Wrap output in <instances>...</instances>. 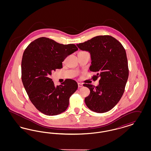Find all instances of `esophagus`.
<instances>
[{"label": "esophagus", "mask_w": 151, "mask_h": 151, "mask_svg": "<svg viewBox=\"0 0 151 151\" xmlns=\"http://www.w3.org/2000/svg\"><path fill=\"white\" fill-rule=\"evenodd\" d=\"M78 87H79V88H81V87H83V84L81 83H78Z\"/></svg>", "instance_id": "34e87169"}]
</instances>
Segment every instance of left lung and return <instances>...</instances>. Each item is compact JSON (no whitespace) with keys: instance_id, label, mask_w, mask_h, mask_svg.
Returning <instances> with one entry per match:
<instances>
[{"instance_id":"8db88e82","label":"left lung","mask_w":151,"mask_h":151,"mask_svg":"<svg viewBox=\"0 0 151 151\" xmlns=\"http://www.w3.org/2000/svg\"><path fill=\"white\" fill-rule=\"evenodd\" d=\"M81 50L91 54L89 70L100 78L97 86L84 84L90 90L86 97L87 107L94 112L102 113L110 110L121 100L129 78L126 52L122 44L110 36L94 37L76 45Z\"/></svg>"}]
</instances>
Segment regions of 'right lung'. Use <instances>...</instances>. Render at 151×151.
I'll list each match as a JSON object with an SVG mask.
<instances>
[{
    "label": "right lung",
    "mask_w": 151,
    "mask_h": 151,
    "mask_svg": "<svg viewBox=\"0 0 151 151\" xmlns=\"http://www.w3.org/2000/svg\"><path fill=\"white\" fill-rule=\"evenodd\" d=\"M78 50L74 44L63 45L46 37L29 44L22 61V79L29 99L40 111L47 115L59 114L67 109L69 99L78 89V83L66 79L55 86L52 72L62 68L68 55Z\"/></svg>",
    "instance_id": "right-lung-1"
}]
</instances>
